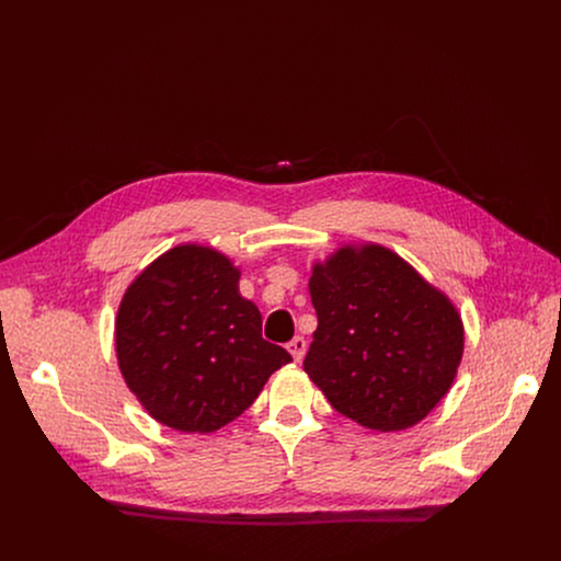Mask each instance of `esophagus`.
<instances>
[{
  "label": "esophagus",
  "mask_w": 561,
  "mask_h": 561,
  "mask_svg": "<svg viewBox=\"0 0 561 561\" xmlns=\"http://www.w3.org/2000/svg\"><path fill=\"white\" fill-rule=\"evenodd\" d=\"M288 353L293 355L295 362H301L304 359V353H306V340L304 337H293L288 344H286Z\"/></svg>",
  "instance_id": "obj_1"
}]
</instances>
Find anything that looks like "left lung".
Masks as SVG:
<instances>
[{
	"label": "left lung",
	"instance_id": "left-lung-1",
	"mask_svg": "<svg viewBox=\"0 0 561 561\" xmlns=\"http://www.w3.org/2000/svg\"><path fill=\"white\" fill-rule=\"evenodd\" d=\"M317 331L304 370L348 420L381 433L422 422L453 386L463 324L397 253L344 247L312 266Z\"/></svg>",
	"mask_w": 561,
	"mask_h": 561
}]
</instances>
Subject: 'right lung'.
<instances>
[{
  "label": "right lung",
  "mask_w": 561,
  "mask_h": 561,
  "mask_svg": "<svg viewBox=\"0 0 561 561\" xmlns=\"http://www.w3.org/2000/svg\"><path fill=\"white\" fill-rule=\"evenodd\" d=\"M115 348L139 404L182 433L219 431L293 362L262 337L260 308L239 295V268L199 244L167 251L135 277L117 310Z\"/></svg>",
  "instance_id": "obj_1"
}]
</instances>
